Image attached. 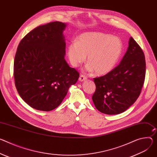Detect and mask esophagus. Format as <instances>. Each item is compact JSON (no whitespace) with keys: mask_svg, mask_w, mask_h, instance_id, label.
Segmentation results:
<instances>
[{"mask_svg":"<svg viewBox=\"0 0 157 157\" xmlns=\"http://www.w3.org/2000/svg\"><path fill=\"white\" fill-rule=\"evenodd\" d=\"M87 79L86 77H85L84 75H81L79 78V81H83L84 80H86Z\"/></svg>","mask_w":157,"mask_h":157,"instance_id":"1","label":"esophagus"}]
</instances>
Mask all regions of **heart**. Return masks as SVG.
<instances>
[{
    "label": "heart",
    "mask_w": 157,
    "mask_h": 157,
    "mask_svg": "<svg viewBox=\"0 0 157 157\" xmlns=\"http://www.w3.org/2000/svg\"><path fill=\"white\" fill-rule=\"evenodd\" d=\"M123 44L118 37L101 33L81 34L77 42L69 45L67 54L71 64L77 67L88 55L86 69L98 75H105L115 67L123 52Z\"/></svg>",
    "instance_id": "b5f03b06"
}]
</instances>
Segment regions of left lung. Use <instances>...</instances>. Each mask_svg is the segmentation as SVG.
Instances as JSON below:
<instances>
[{
    "label": "left lung",
    "mask_w": 157,
    "mask_h": 157,
    "mask_svg": "<svg viewBox=\"0 0 157 157\" xmlns=\"http://www.w3.org/2000/svg\"><path fill=\"white\" fill-rule=\"evenodd\" d=\"M144 53L131 37L119 65L108 74L94 78L92 99L96 109L106 115H117L130 108L139 97L145 81Z\"/></svg>",
    "instance_id": "1"
}]
</instances>
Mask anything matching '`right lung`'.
<instances>
[{
    "instance_id": "right-lung-1",
    "label": "right lung",
    "mask_w": 157,
    "mask_h": 157,
    "mask_svg": "<svg viewBox=\"0 0 157 157\" xmlns=\"http://www.w3.org/2000/svg\"><path fill=\"white\" fill-rule=\"evenodd\" d=\"M66 24L52 22L36 27L21 40L13 63L15 85L31 107L49 111L58 107L79 74L64 56Z\"/></svg>"
}]
</instances>
